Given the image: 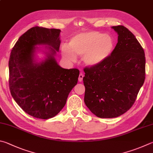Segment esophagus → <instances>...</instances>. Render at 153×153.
Returning a JSON list of instances; mask_svg holds the SVG:
<instances>
[{
	"label": "esophagus",
	"mask_w": 153,
	"mask_h": 153,
	"mask_svg": "<svg viewBox=\"0 0 153 153\" xmlns=\"http://www.w3.org/2000/svg\"><path fill=\"white\" fill-rule=\"evenodd\" d=\"M83 77H84V74L82 73H80L79 75V78H78V81L79 82H82V80H83Z\"/></svg>",
	"instance_id": "obj_1"
}]
</instances>
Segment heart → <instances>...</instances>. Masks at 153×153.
Listing matches in <instances>:
<instances>
[{
    "mask_svg": "<svg viewBox=\"0 0 153 153\" xmlns=\"http://www.w3.org/2000/svg\"><path fill=\"white\" fill-rule=\"evenodd\" d=\"M114 48V41L109 35L97 31L81 32L71 39L69 47H62V55L68 63L76 62L77 56H82L86 66L96 67L110 56Z\"/></svg>",
    "mask_w": 153,
    "mask_h": 153,
    "instance_id": "1",
    "label": "heart"
}]
</instances>
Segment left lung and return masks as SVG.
I'll use <instances>...</instances> for the list:
<instances>
[{
    "label": "left lung",
    "instance_id": "8db88e82",
    "mask_svg": "<svg viewBox=\"0 0 153 153\" xmlns=\"http://www.w3.org/2000/svg\"><path fill=\"white\" fill-rule=\"evenodd\" d=\"M112 29L118 43L111 55L96 67L85 68L84 102L99 118H116L134 103L145 79V57L140 44L123 25Z\"/></svg>",
    "mask_w": 153,
    "mask_h": 153
}]
</instances>
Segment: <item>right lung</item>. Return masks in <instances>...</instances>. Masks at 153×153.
I'll return each instance as SVG.
<instances>
[{"mask_svg": "<svg viewBox=\"0 0 153 153\" xmlns=\"http://www.w3.org/2000/svg\"><path fill=\"white\" fill-rule=\"evenodd\" d=\"M60 33V29L32 27L21 36L11 51V95L25 112L35 118L56 116L78 80V69L63 68L55 59ZM39 53L44 56L39 58Z\"/></svg>", "mask_w": 153, "mask_h": 153, "instance_id": "right-lung-1", "label": "right lung"}]
</instances>
